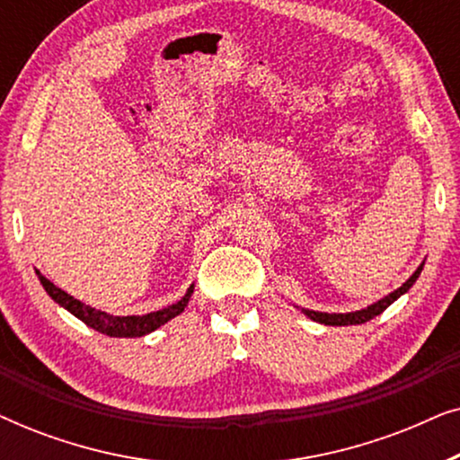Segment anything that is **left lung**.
<instances>
[{
    "mask_svg": "<svg viewBox=\"0 0 460 460\" xmlns=\"http://www.w3.org/2000/svg\"><path fill=\"white\" fill-rule=\"evenodd\" d=\"M420 270L423 266L417 268V272H414L411 279H408L404 285H402L398 291L389 293L385 299L376 301V304L368 305L367 310H358V312H349V314H324V312H312V310H304L305 316H310L312 320H316V323H323V324H332V326H345V324H362V323H368V320H373L375 316H379L381 312H385L389 305L394 304L395 299L400 297V295H404L408 288L414 285V280L419 279Z\"/></svg>",
    "mask_w": 460,
    "mask_h": 460,
    "instance_id": "left-lung-1",
    "label": "left lung"
}]
</instances>
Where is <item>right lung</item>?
Returning <instances> with one entry per match:
<instances>
[{"instance_id":"obj_1","label":"right lung","mask_w":460,"mask_h":460,"mask_svg":"<svg viewBox=\"0 0 460 460\" xmlns=\"http://www.w3.org/2000/svg\"><path fill=\"white\" fill-rule=\"evenodd\" d=\"M40 280L56 304L66 307V310L71 312L73 316H77L81 323H85L87 326H92V329H96L98 332H104V335L109 337H142L146 335V332H153L155 329H159L161 324H165L167 320H172L173 316H178L180 312H184L188 299H190L192 295V287H190L178 304L163 307L159 312L146 314V316H112V314H106L102 310H96V307L92 305L81 304V301L75 299L73 295L65 293L62 288L56 287L54 282H49L43 274H40Z\"/></svg>"}]
</instances>
